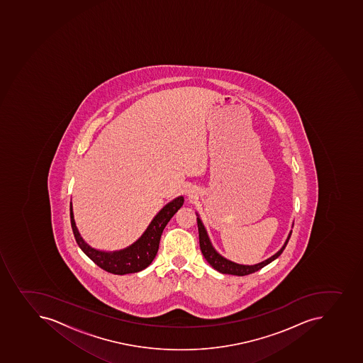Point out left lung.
Listing matches in <instances>:
<instances>
[{
    "instance_id": "obj_1",
    "label": "left lung",
    "mask_w": 363,
    "mask_h": 363,
    "mask_svg": "<svg viewBox=\"0 0 363 363\" xmlns=\"http://www.w3.org/2000/svg\"><path fill=\"white\" fill-rule=\"evenodd\" d=\"M197 227H199L201 252L203 254L204 259H207L208 263L214 269L220 272V273L236 275V277H245V275H249V274L255 273L257 270L262 269L263 267L269 264L274 259H277L282 254L284 248H286V243L289 241L290 235H291V233H290L284 247L275 255L272 256L270 259H266V261H263V262L259 263V264H255V266H242V264H238V263L228 261L225 257H222L218 252H216V250L213 248V245H211V241L208 238L207 232H206V229H204L203 225H202V222H201L199 218H197Z\"/></svg>"
}]
</instances>
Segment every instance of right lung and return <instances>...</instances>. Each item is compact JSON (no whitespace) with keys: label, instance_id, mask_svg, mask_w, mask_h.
<instances>
[{"label":"right lung","instance_id":"1","mask_svg":"<svg viewBox=\"0 0 363 363\" xmlns=\"http://www.w3.org/2000/svg\"><path fill=\"white\" fill-rule=\"evenodd\" d=\"M183 202L184 199L180 196L167 204L166 207H163L162 211L156 215L155 218L149 225L145 234L142 235L134 245L123 249L121 252H104L90 248L77 232L70 204L72 229L79 248L82 249L83 252L102 269L115 275L138 273L147 268L152 262V259H155L163 229L170 221V218H173L175 213L182 207Z\"/></svg>","mask_w":363,"mask_h":363}]
</instances>
